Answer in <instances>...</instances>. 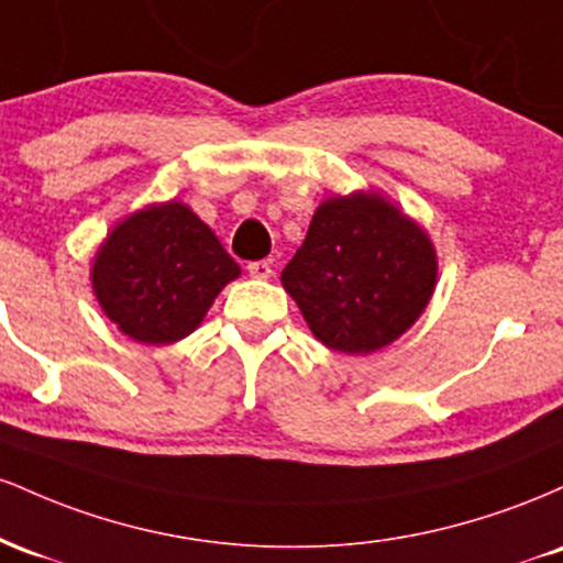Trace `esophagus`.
<instances>
[{
	"label": "esophagus",
	"instance_id": "esophagus-1",
	"mask_svg": "<svg viewBox=\"0 0 563 563\" xmlns=\"http://www.w3.org/2000/svg\"><path fill=\"white\" fill-rule=\"evenodd\" d=\"M249 275L251 277H260V280H267L269 275H273V264H269L267 260H260V262H249Z\"/></svg>",
	"mask_w": 563,
	"mask_h": 563
}]
</instances>
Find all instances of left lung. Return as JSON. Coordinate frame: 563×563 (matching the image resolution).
Listing matches in <instances>:
<instances>
[{
	"label": "left lung",
	"mask_w": 563,
	"mask_h": 563,
	"mask_svg": "<svg viewBox=\"0 0 563 563\" xmlns=\"http://www.w3.org/2000/svg\"><path fill=\"white\" fill-rule=\"evenodd\" d=\"M280 280L318 341L335 352L371 354L423 312L437 260L416 222L380 196L354 192L314 211Z\"/></svg>",
	"instance_id": "left-lung-1"
}]
</instances>
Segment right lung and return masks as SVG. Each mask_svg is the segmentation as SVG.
Returning <instances> with one entry per match:
<instances>
[{
    "label": "right lung",
    "mask_w": 563,
    "mask_h": 563,
    "mask_svg": "<svg viewBox=\"0 0 563 563\" xmlns=\"http://www.w3.org/2000/svg\"><path fill=\"white\" fill-rule=\"evenodd\" d=\"M241 275L209 224L177 200L121 222L92 267L100 307L129 339L172 344L192 333L206 309Z\"/></svg>",
    "instance_id": "add662e5"
}]
</instances>
